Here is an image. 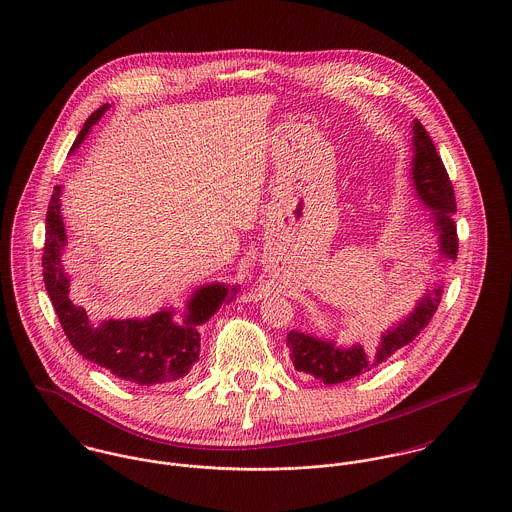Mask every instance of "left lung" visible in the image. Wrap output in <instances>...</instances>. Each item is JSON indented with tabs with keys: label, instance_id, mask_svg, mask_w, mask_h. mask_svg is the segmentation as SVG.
<instances>
[{
	"label": "left lung",
	"instance_id": "8db88e82",
	"mask_svg": "<svg viewBox=\"0 0 512 512\" xmlns=\"http://www.w3.org/2000/svg\"><path fill=\"white\" fill-rule=\"evenodd\" d=\"M412 167L410 177L416 191V197L424 207L430 209V220L438 234V262L457 258V232H455V195L447 171L441 163L432 138L420 120H412ZM443 286L438 284L434 290L424 293L414 309L404 315L398 323L388 327L376 345L374 351H366L359 343L337 345L329 339L315 337L303 331H290L288 347L293 366L299 372L313 374L323 384H339L361 376L398 349L412 343L416 335L432 321L438 311Z\"/></svg>",
	"mask_w": 512,
	"mask_h": 512
}]
</instances>
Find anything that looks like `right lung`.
I'll return each mask as SVG.
<instances>
[{"instance_id":"1","label":"right lung","mask_w":512,"mask_h":512,"mask_svg":"<svg viewBox=\"0 0 512 512\" xmlns=\"http://www.w3.org/2000/svg\"><path fill=\"white\" fill-rule=\"evenodd\" d=\"M110 104H102L78 132L69 155L88 138L90 130ZM63 187L57 185L47 211V236L43 250V280L53 301L55 313L76 353L86 361L110 370L124 382L155 386L173 382L189 374L199 361V327L209 321L222 303L234 301L240 286L205 284L187 299L185 311L175 319V309L165 307L149 317L138 319H100L92 321L84 307L71 299V278L63 268L67 230L61 213Z\"/></svg>"}]
</instances>
